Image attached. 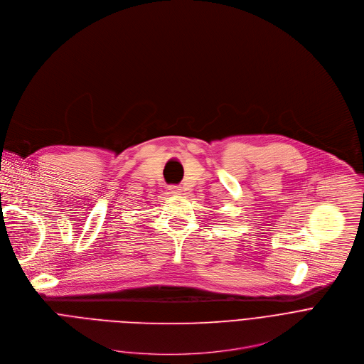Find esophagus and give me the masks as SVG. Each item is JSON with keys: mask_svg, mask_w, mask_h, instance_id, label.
<instances>
[{"mask_svg": "<svg viewBox=\"0 0 364 364\" xmlns=\"http://www.w3.org/2000/svg\"><path fill=\"white\" fill-rule=\"evenodd\" d=\"M169 191H171L172 193H179V192H181L179 186H169Z\"/></svg>", "mask_w": 364, "mask_h": 364, "instance_id": "1", "label": "esophagus"}]
</instances>
